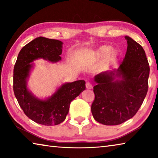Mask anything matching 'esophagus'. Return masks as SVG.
Returning a JSON list of instances; mask_svg holds the SVG:
<instances>
[{
    "label": "esophagus",
    "mask_w": 158,
    "mask_h": 158,
    "mask_svg": "<svg viewBox=\"0 0 158 158\" xmlns=\"http://www.w3.org/2000/svg\"><path fill=\"white\" fill-rule=\"evenodd\" d=\"M85 87H86V89H92L93 86H92L91 83H90V82H86V84H85Z\"/></svg>",
    "instance_id": "34e87169"
}]
</instances>
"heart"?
<instances>
[{
  "label": "heart",
  "instance_id": "heart-1",
  "mask_svg": "<svg viewBox=\"0 0 158 158\" xmlns=\"http://www.w3.org/2000/svg\"><path fill=\"white\" fill-rule=\"evenodd\" d=\"M109 51H110V47L108 46H103L100 48V50H99V52H100V53L102 55H105V54H106V53H107ZM109 55H110V56H114L115 52H114V51H111V52H109Z\"/></svg>",
  "mask_w": 158,
  "mask_h": 158
}]
</instances>
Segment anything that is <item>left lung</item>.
<instances>
[{"instance_id": "8db88e82", "label": "left lung", "mask_w": 158, "mask_h": 158, "mask_svg": "<svg viewBox=\"0 0 158 158\" xmlns=\"http://www.w3.org/2000/svg\"><path fill=\"white\" fill-rule=\"evenodd\" d=\"M125 38L127 52L118 69L95 77L91 111L95 121L103 125H116L132 118L148 92L150 68L145 51L131 37Z\"/></svg>"}]
</instances>
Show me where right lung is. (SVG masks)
<instances>
[{"label": "right lung", "mask_w": 158, "mask_h": 158, "mask_svg": "<svg viewBox=\"0 0 158 158\" xmlns=\"http://www.w3.org/2000/svg\"><path fill=\"white\" fill-rule=\"evenodd\" d=\"M62 44L57 40L37 37L21 49L14 67L13 90L20 107L32 121L47 126L65 121L69 104L85 89L84 80L67 83L47 100L35 98L27 89L26 79L33 65L31 63L41 58L52 62L60 60Z\"/></svg>", "instance_id": "right-lung-1"}]
</instances>
